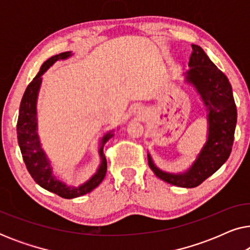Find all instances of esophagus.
<instances>
[{"label":"esophagus","mask_w":250,"mask_h":250,"mask_svg":"<svg viewBox=\"0 0 250 250\" xmlns=\"http://www.w3.org/2000/svg\"><path fill=\"white\" fill-rule=\"evenodd\" d=\"M136 115H138V116H143V115H145V110H143V108L139 107L138 109H136Z\"/></svg>","instance_id":"34e87169"}]
</instances>
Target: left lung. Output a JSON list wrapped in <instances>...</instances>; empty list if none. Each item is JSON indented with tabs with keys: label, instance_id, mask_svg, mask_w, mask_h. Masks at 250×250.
I'll return each instance as SVG.
<instances>
[{
	"label": "left lung",
	"instance_id": "1",
	"mask_svg": "<svg viewBox=\"0 0 250 250\" xmlns=\"http://www.w3.org/2000/svg\"><path fill=\"white\" fill-rule=\"evenodd\" d=\"M190 69L186 82L199 93L207 110V141L184 173H167L158 168L148 153V163L160 180L181 188H196L216 172L230 156L233 146L237 107L228 77L211 62L200 46L192 44Z\"/></svg>",
	"mask_w": 250,
	"mask_h": 250
}]
</instances>
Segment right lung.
Instances as JSON below:
<instances>
[{
    "mask_svg": "<svg viewBox=\"0 0 250 250\" xmlns=\"http://www.w3.org/2000/svg\"><path fill=\"white\" fill-rule=\"evenodd\" d=\"M70 56V51L62 52L51 57L42 64L40 71L34 77V80L30 82L25 93H23L21 102H20L18 123H17V138H18L22 159L26 164L29 174L32 175L34 181L43 189L56 193L64 199H73V198L81 197L83 194L91 192L102 182L105 173H107V160H105L104 153V146L109 139L114 136V133L110 131L101 139L100 149H99V155H100L101 159L100 166H99L94 175L82 186L77 188L68 187L66 183H63L62 181L54 176L51 162L44 152L39 134H37V97H39L40 87L42 84V75L56 61L68 59Z\"/></svg>",
    "mask_w": 250,
    "mask_h": 250,
    "instance_id": "1",
    "label": "right lung"
}]
</instances>
